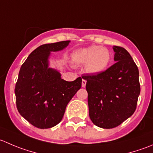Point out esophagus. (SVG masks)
Instances as JSON below:
<instances>
[{"label": "esophagus", "mask_w": 153, "mask_h": 153, "mask_svg": "<svg viewBox=\"0 0 153 153\" xmlns=\"http://www.w3.org/2000/svg\"><path fill=\"white\" fill-rule=\"evenodd\" d=\"M86 84H87V81L84 79L82 80V82H81V85H82L83 87H86Z\"/></svg>", "instance_id": "obj_1"}]
</instances>
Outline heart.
Wrapping results in <instances>:
<instances>
[{"label":"heart","instance_id":"b5f03b06","mask_svg":"<svg viewBox=\"0 0 153 153\" xmlns=\"http://www.w3.org/2000/svg\"><path fill=\"white\" fill-rule=\"evenodd\" d=\"M74 63L86 65L87 72L92 74H99L108 68L111 60V54L108 49L99 45H91L80 48L72 54Z\"/></svg>","mask_w":153,"mask_h":153}]
</instances>
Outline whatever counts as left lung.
Returning a JSON list of instances; mask_svg holds the SVG:
<instances>
[{
  "label": "left lung",
  "instance_id": "obj_1",
  "mask_svg": "<svg viewBox=\"0 0 153 153\" xmlns=\"http://www.w3.org/2000/svg\"><path fill=\"white\" fill-rule=\"evenodd\" d=\"M116 63L96 75L82 77L87 81L89 115L100 128H113L134 114L140 93L139 71L129 53L114 46Z\"/></svg>",
  "mask_w": 153,
  "mask_h": 153
}]
</instances>
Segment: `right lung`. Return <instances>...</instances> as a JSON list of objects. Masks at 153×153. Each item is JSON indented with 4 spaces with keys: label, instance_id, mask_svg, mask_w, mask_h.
<instances>
[{
    "label": "right lung",
    "instance_id": "1",
    "mask_svg": "<svg viewBox=\"0 0 153 153\" xmlns=\"http://www.w3.org/2000/svg\"><path fill=\"white\" fill-rule=\"evenodd\" d=\"M69 41L44 44L36 48L21 66L15 87L19 114L33 126L49 128L63 119L66 105L81 87V77L66 81L48 68L51 51L66 48Z\"/></svg>",
    "mask_w": 153,
    "mask_h": 153
}]
</instances>
